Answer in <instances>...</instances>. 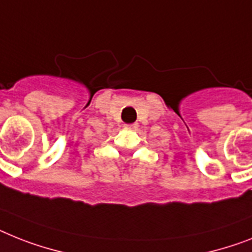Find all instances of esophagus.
<instances>
[{
	"label": "esophagus",
	"mask_w": 252,
	"mask_h": 252,
	"mask_svg": "<svg viewBox=\"0 0 252 252\" xmlns=\"http://www.w3.org/2000/svg\"><path fill=\"white\" fill-rule=\"evenodd\" d=\"M138 127V125L136 124H127L125 125V128H127V130H135V128Z\"/></svg>",
	"instance_id": "esophagus-1"
}]
</instances>
